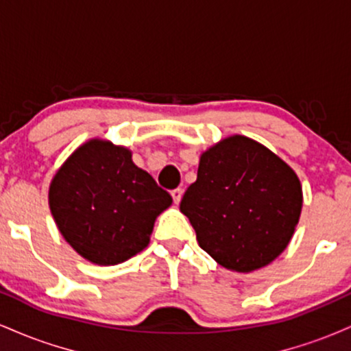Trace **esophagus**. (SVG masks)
<instances>
[{"label":"esophagus","instance_id":"1","mask_svg":"<svg viewBox=\"0 0 351 351\" xmlns=\"http://www.w3.org/2000/svg\"><path fill=\"white\" fill-rule=\"evenodd\" d=\"M171 196H173V201H175V204H180L181 198H183V189L181 188H176L171 191Z\"/></svg>","mask_w":351,"mask_h":351}]
</instances>
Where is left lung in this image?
Wrapping results in <instances>:
<instances>
[{
    "mask_svg": "<svg viewBox=\"0 0 351 351\" xmlns=\"http://www.w3.org/2000/svg\"><path fill=\"white\" fill-rule=\"evenodd\" d=\"M302 203L299 176L284 160L249 136L231 135L201 153L180 211L201 249L229 271L247 274L284 252Z\"/></svg>",
    "mask_w": 351,
    "mask_h": 351,
    "instance_id": "obj_1",
    "label": "left lung"
}]
</instances>
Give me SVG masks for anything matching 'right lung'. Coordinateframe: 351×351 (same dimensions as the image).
Returning <instances> with one entry per match:
<instances>
[{
  "instance_id": "add662e5",
  "label": "right lung",
  "mask_w": 351,
  "mask_h": 351,
  "mask_svg": "<svg viewBox=\"0 0 351 351\" xmlns=\"http://www.w3.org/2000/svg\"><path fill=\"white\" fill-rule=\"evenodd\" d=\"M171 196L132 160V152L90 138L71 153L49 184L56 226L79 256L97 265L125 263L150 243Z\"/></svg>"
}]
</instances>
